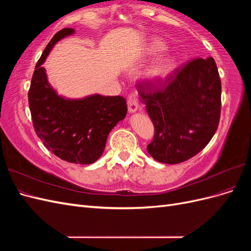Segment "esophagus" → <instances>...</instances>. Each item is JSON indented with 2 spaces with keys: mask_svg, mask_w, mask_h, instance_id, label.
Listing matches in <instances>:
<instances>
[{
  "mask_svg": "<svg viewBox=\"0 0 251 251\" xmlns=\"http://www.w3.org/2000/svg\"><path fill=\"white\" fill-rule=\"evenodd\" d=\"M138 100L135 93H130L127 95V110L130 113H134L138 110Z\"/></svg>",
  "mask_w": 251,
  "mask_h": 251,
  "instance_id": "esophagus-1",
  "label": "esophagus"
}]
</instances>
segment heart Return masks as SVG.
Wrapping results in <instances>:
<instances>
[{
	"label": "heart",
	"mask_w": 251,
	"mask_h": 251,
	"mask_svg": "<svg viewBox=\"0 0 251 251\" xmlns=\"http://www.w3.org/2000/svg\"><path fill=\"white\" fill-rule=\"evenodd\" d=\"M165 50V45L163 42L158 39H153L149 45H148V52L153 53H159ZM176 68V59L173 56H165L160 59H158L157 62L151 64L144 73V76H146L149 80L151 81H158L166 78L169 75L175 70Z\"/></svg>",
	"instance_id": "b5f03b06"
}]
</instances>
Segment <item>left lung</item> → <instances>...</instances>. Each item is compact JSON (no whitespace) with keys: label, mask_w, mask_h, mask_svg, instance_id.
Segmentation results:
<instances>
[{"label":"left lung","mask_w":251,"mask_h":251,"mask_svg":"<svg viewBox=\"0 0 251 251\" xmlns=\"http://www.w3.org/2000/svg\"><path fill=\"white\" fill-rule=\"evenodd\" d=\"M137 90L154 125L147 149L155 160L181 163L207 146L221 115V79L211 56L189 60L164 81L139 80Z\"/></svg>","instance_id":"obj_1"}]
</instances>
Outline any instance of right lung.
<instances>
[{
  "instance_id": "1",
  "label": "right lung",
  "mask_w": 251,
  "mask_h": 251,
  "mask_svg": "<svg viewBox=\"0 0 251 251\" xmlns=\"http://www.w3.org/2000/svg\"><path fill=\"white\" fill-rule=\"evenodd\" d=\"M73 32L72 28L59 30L47 45L35 66L28 101L34 131L44 146L67 162L91 164L102 155L109 133L126 117L127 108L123 96L66 100L51 88L42 64L52 47Z\"/></svg>"
}]
</instances>
